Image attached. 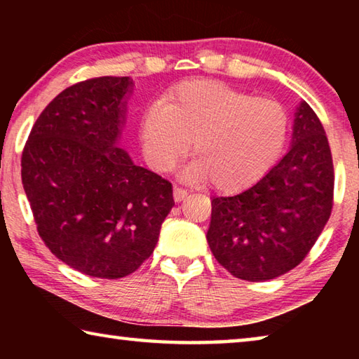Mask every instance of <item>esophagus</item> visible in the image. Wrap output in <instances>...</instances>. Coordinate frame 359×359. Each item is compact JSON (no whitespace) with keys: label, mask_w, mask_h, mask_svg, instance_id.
I'll return each instance as SVG.
<instances>
[{"label":"esophagus","mask_w":359,"mask_h":359,"mask_svg":"<svg viewBox=\"0 0 359 359\" xmlns=\"http://www.w3.org/2000/svg\"><path fill=\"white\" fill-rule=\"evenodd\" d=\"M187 194H188V191L185 190V188H180V187H177V185L174 187V201H175V203L184 201V199L187 198Z\"/></svg>","instance_id":"obj_1"}]
</instances>
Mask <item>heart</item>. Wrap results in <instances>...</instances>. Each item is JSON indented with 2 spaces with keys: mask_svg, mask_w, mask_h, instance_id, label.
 I'll return each instance as SVG.
<instances>
[{
  "mask_svg": "<svg viewBox=\"0 0 359 359\" xmlns=\"http://www.w3.org/2000/svg\"><path fill=\"white\" fill-rule=\"evenodd\" d=\"M290 118L280 102L215 81H190L144 109L139 139L149 165L172 169L190 149L187 174L233 193L266 175L282 155Z\"/></svg>",
  "mask_w": 359,
  "mask_h": 359,
  "instance_id": "heart-1",
  "label": "heart"
}]
</instances>
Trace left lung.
Instances as JSON below:
<instances>
[{
    "label": "left lung",
    "mask_w": 359,
    "mask_h": 359,
    "mask_svg": "<svg viewBox=\"0 0 359 359\" xmlns=\"http://www.w3.org/2000/svg\"><path fill=\"white\" fill-rule=\"evenodd\" d=\"M334 166L323 125L297 107L288 154L248 190L212 199L208 242L234 277L271 280L301 263L330 220Z\"/></svg>",
    "instance_id": "left-lung-1"
}]
</instances>
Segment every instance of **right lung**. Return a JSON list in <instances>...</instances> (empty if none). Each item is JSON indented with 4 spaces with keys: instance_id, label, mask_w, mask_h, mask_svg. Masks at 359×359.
Returning a JSON list of instances; mask_svg holds the SVG:
<instances>
[{
    "instance_id": "right-lung-1",
    "label": "right lung",
    "mask_w": 359,
    "mask_h": 359,
    "mask_svg": "<svg viewBox=\"0 0 359 359\" xmlns=\"http://www.w3.org/2000/svg\"><path fill=\"white\" fill-rule=\"evenodd\" d=\"M130 77H95L55 96L22 151V184L41 239L58 259L100 278L130 276L174 205L171 182L118 147Z\"/></svg>"
}]
</instances>
